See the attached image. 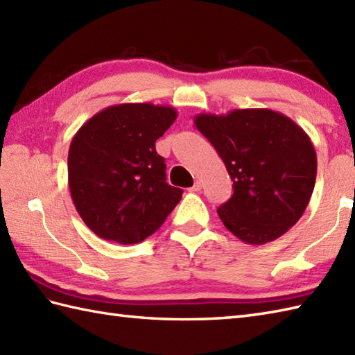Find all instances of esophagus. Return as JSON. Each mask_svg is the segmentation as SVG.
Wrapping results in <instances>:
<instances>
[{
    "mask_svg": "<svg viewBox=\"0 0 355 355\" xmlns=\"http://www.w3.org/2000/svg\"><path fill=\"white\" fill-rule=\"evenodd\" d=\"M201 187H202V183L200 182V180H197V182H195V184L191 187L189 191H192V192H198V191H201Z\"/></svg>",
    "mask_w": 355,
    "mask_h": 355,
    "instance_id": "esophagus-1",
    "label": "esophagus"
}]
</instances>
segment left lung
Here are the masks:
<instances>
[{
    "label": "left lung",
    "mask_w": 355,
    "mask_h": 355,
    "mask_svg": "<svg viewBox=\"0 0 355 355\" xmlns=\"http://www.w3.org/2000/svg\"><path fill=\"white\" fill-rule=\"evenodd\" d=\"M193 123L233 180L232 198L216 210L225 229L245 244L261 245L300 220L318 173V157L302 128L268 108L202 112Z\"/></svg>",
    "instance_id": "left-lung-1"
}]
</instances>
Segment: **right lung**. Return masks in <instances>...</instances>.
Wrapping results in <instances>:
<instances>
[{"label":"right lung","mask_w":355,"mask_h":355,"mask_svg":"<svg viewBox=\"0 0 355 355\" xmlns=\"http://www.w3.org/2000/svg\"><path fill=\"white\" fill-rule=\"evenodd\" d=\"M173 107L119 103L79 128L69 149V186L78 214L97 236L137 244L164 223L183 191L166 183L155 141L175 122Z\"/></svg>","instance_id":"1"}]
</instances>
